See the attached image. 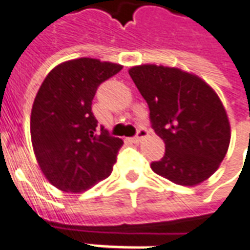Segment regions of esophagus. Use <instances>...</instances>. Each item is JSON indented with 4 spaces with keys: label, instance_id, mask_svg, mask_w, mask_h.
Returning <instances> with one entry per match:
<instances>
[{
    "label": "esophagus",
    "instance_id": "esophagus-1",
    "mask_svg": "<svg viewBox=\"0 0 250 250\" xmlns=\"http://www.w3.org/2000/svg\"><path fill=\"white\" fill-rule=\"evenodd\" d=\"M148 135V130L146 128H144V127H140L138 128V131H137V135L133 138L134 142H140L142 138H145Z\"/></svg>",
    "mask_w": 250,
    "mask_h": 250
}]
</instances>
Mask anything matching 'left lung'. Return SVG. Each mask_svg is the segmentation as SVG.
Instances as JSON below:
<instances>
[{"mask_svg": "<svg viewBox=\"0 0 250 250\" xmlns=\"http://www.w3.org/2000/svg\"><path fill=\"white\" fill-rule=\"evenodd\" d=\"M128 74L166 148L165 156L151 163L152 170L178 185L208 180L224 159L231 138L219 95L201 77L177 67L140 65Z\"/></svg>", "mask_w": 250, "mask_h": 250, "instance_id": "8db88e82", "label": "left lung"}]
</instances>
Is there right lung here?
Wrapping results in <instances>:
<instances>
[{
    "instance_id": "1",
    "label": "right lung",
    "mask_w": 250,
    "mask_h": 250,
    "mask_svg": "<svg viewBox=\"0 0 250 250\" xmlns=\"http://www.w3.org/2000/svg\"><path fill=\"white\" fill-rule=\"evenodd\" d=\"M122 65L79 58L54 67L36 95L30 117L33 149L51 184L83 192L110 176L123 145L101 127L91 112L101 83Z\"/></svg>"
}]
</instances>
